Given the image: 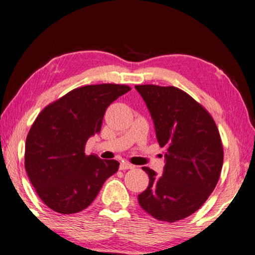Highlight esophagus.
<instances>
[{"label":"esophagus","instance_id":"34e87169","mask_svg":"<svg viewBox=\"0 0 255 255\" xmlns=\"http://www.w3.org/2000/svg\"><path fill=\"white\" fill-rule=\"evenodd\" d=\"M120 170H130V169H133V165L132 164H130L129 162H126V161H123L122 163H120Z\"/></svg>","mask_w":255,"mask_h":255}]
</instances>
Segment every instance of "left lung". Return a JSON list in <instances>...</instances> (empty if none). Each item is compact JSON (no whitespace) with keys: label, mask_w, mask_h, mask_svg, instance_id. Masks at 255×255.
Instances as JSON below:
<instances>
[{"label":"left lung","mask_w":255,"mask_h":255,"mask_svg":"<svg viewBox=\"0 0 255 255\" xmlns=\"http://www.w3.org/2000/svg\"><path fill=\"white\" fill-rule=\"evenodd\" d=\"M135 89L152 116L159 146L166 147L163 175L143 167L149 183L138 202L157 221H181L205 204L218 182L221 135L209 112L182 90L153 84Z\"/></svg>","instance_id":"1"}]
</instances>
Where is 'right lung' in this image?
<instances>
[{"mask_svg": "<svg viewBox=\"0 0 255 255\" xmlns=\"http://www.w3.org/2000/svg\"><path fill=\"white\" fill-rule=\"evenodd\" d=\"M131 90L124 84L85 85L47 106L25 140L24 167L37 195L59 214H75L96 199L119 169L115 159L85 155L86 141L101 130L107 108Z\"/></svg>", "mask_w": 255, "mask_h": 255, "instance_id": "right-lung-1", "label": "right lung"}]
</instances>
